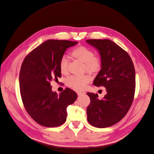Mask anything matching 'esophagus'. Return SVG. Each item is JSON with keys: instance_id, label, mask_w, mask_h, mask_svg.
I'll return each instance as SVG.
<instances>
[{"instance_id": "obj_1", "label": "esophagus", "mask_w": 154, "mask_h": 154, "mask_svg": "<svg viewBox=\"0 0 154 154\" xmlns=\"http://www.w3.org/2000/svg\"><path fill=\"white\" fill-rule=\"evenodd\" d=\"M77 94H78V95H82V94H85V92H84V91H77Z\"/></svg>"}]
</instances>
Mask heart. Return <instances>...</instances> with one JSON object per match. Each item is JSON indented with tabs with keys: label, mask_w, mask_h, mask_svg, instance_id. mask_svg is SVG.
<instances>
[{
	"label": "heart",
	"mask_w": 154,
	"mask_h": 154,
	"mask_svg": "<svg viewBox=\"0 0 154 154\" xmlns=\"http://www.w3.org/2000/svg\"><path fill=\"white\" fill-rule=\"evenodd\" d=\"M72 57L84 63V69L92 73L99 72L103 65V58L100 54H94V51L85 45H79L71 53ZM69 62L67 58L63 56L59 61V69L62 74L68 73ZM92 80L90 74L81 76L72 75L69 76L66 82L67 85L74 89H84Z\"/></svg>",
	"instance_id": "1"
}]
</instances>
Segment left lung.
Instances as JSON below:
<instances>
[{
	"label": "left lung",
	"instance_id": "obj_1",
	"mask_svg": "<svg viewBox=\"0 0 154 154\" xmlns=\"http://www.w3.org/2000/svg\"><path fill=\"white\" fill-rule=\"evenodd\" d=\"M99 51L103 65L93 82L106 88L103 99L87 92L91 103L87 108V121L97 128L112 126L122 120L131 106L136 89V72L132 60L125 51L108 39L87 40Z\"/></svg>",
	"mask_w": 154,
	"mask_h": 154
}]
</instances>
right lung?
I'll list each match as a JSON object with an SVG mask.
<instances>
[{"label":"right lung","mask_w":154,"mask_h":154,"mask_svg":"<svg viewBox=\"0 0 154 154\" xmlns=\"http://www.w3.org/2000/svg\"><path fill=\"white\" fill-rule=\"evenodd\" d=\"M77 42L48 40L27 54L19 75L20 92L27 112L38 124L56 127L66 121L68 105L77 98L76 93L66 88L59 95L52 91L51 82L62 76L59 61L66 49Z\"/></svg>","instance_id":"right-lung-1"}]
</instances>
